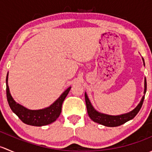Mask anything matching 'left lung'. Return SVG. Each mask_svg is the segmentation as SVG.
I'll use <instances>...</instances> for the list:
<instances>
[{
    "instance_id": "8db88e82",
    "label": "left lung",
    "mask_w": 152,
    "mask_h": 152,
    "mask_svg": "<svg viewBox=\"0 0 152 152\" xmlns=\"http://www.w3.org/2000/svg\"><path fill=\"white\" fill-rule=\"evenodd\" d=\"M142 61H143V65L145 66V62H144L143 58H142ZM146 79L145 78L144 80V96H142L141 100H140V103L137 104V107L134 109L133 110L130 111L129 113H124L122 115H110L104 114V113H102L100 112L97 111L96 109L93 107L92 105L91 102H90V99H89L88 96H87L86 92L85 93V102H86V107H87V113H88L89 117L90 118L91 120L93 121L98 123L102 125L108 127H115L118 126L122 125V124H125L126 122L132 120L136 116V115L140 111V108H141L142 103H143L144 98H145V92H146Z\"/></svg>"
}]
</instances>
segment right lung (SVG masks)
<instances>
[{
  "label": "right lung",
  "mask_w": 152,
  "mask_h": 152,
  "mask_svg": "<svg viewBox=\"0 0 152 152\" xmlns=\"http://www.w3.org/2000/svg\"><path fill=\"white\" fill-rule=\"evenodd\" d=\"M8 75L9 72L6 79L7 101L12 112L16 114L24 124L34 126H42L53 123L59 118L62 112V103L68 94L71 87L65 90L61 96L49 107L41 110H29L17 103L12 98L8 85Z\"/></svg>",
  "instance_id": "right-lung-1"
}]
</instances>
